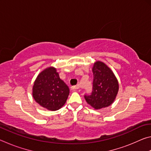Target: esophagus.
I'll return each instance as SVG.
<instances>
[{
    "label": "esophagus",
    "instance_id": "1",
    "mask_svg": "<svg viewBox=\"0 0 151 151\" xmlns=\"http://www.w3.org/2000/svg\"><path fill=\"white\" fill-rule=\"evenodd\" d=\"M79 88H79L78 85L73 86H72V87H71V89H72V90H73V91H78Z\"/></svg>",
    "mask_w": 151,
    "mask_h": 151
}]
</instances>
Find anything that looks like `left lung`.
Segmentation results:
<instances>
[{
	"mask_svg": "<svg viewBox=\"0 0 151 151\" xmlns=\"http://www.w3.org/2000/svg\"><path fill=\"white\" fill-rule=\"evenodd\" d=\"M93 73V91L90 95L85 94V99L94 109L105 108L116 98L119 91L118 81L110 68L101 61L94 64Z\"/></svg>",
	"mask_w": 151,
	"mask_h": 151,
	"instance_id": "1",
	"label": "left lung"
}]
</instances>
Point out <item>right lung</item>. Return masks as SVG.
<instances>
[{
    "label": "right lung",
    "instance_id": "1",
    "mask_svg": "<svg viewBox=\"0 0 151 151\" xmlns=\"http://www.w3.org/2000/svg\"><path fill=\"white\" fill-rule=\"evenodd\" d=\"M69 88L61 80L54 67L42 70L36 78L32 96L40 106L50 111H57L65 104Z\"/></svg>",
    "mask_w": 151,
    "mask_h": 151
}]
</instances>
